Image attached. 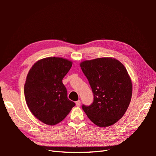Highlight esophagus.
Here are the masks:
<instances>
[{"mask_svg":"<svg viewBox=\"0 0 156 156\" xmlns=\"http://www.w3.org/2000/svg\"><path fill=\"white\" fill-rule=\"evenodd\" d=\"M75 104H76L77 107H79L80 105H81V101H80V100L77 101L76 102H75Z\"/></svg>","mask_w":156,"mask_h":156,"instance_id":"34e87169","label":"esophagus"}]
</instances>
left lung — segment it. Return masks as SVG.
I'll return each mask as SVG.
<instances>
[{"label":"left lung","instance_id":"1","mask_svg":"<svg viewBox=\"0 0 156 156\" xmlns=\"http://www.w3.org/2000/svg\"><path fill=\"white\" fill-rule=\"evenodd\" d=\"M80 66L94 94L93 103L83 105V111L99 127L115 124L125 114L132 96L131 80L124 66L104 57L83 61Z\"/></svg>","mask_w":156,"mask_h":156}]
</instances>
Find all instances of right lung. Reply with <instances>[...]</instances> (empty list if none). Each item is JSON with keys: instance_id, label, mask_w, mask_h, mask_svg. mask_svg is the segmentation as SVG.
Masks as SVG:
<instances>
[{"instance_id": "right-lung-1", "label": "right lung", "mask_w": 156, "mask_h": 156, "mask_svg": "<svg viewBox=\"0 0 156 156\" xmlns=\"http://www.w3.org/2000/svg\"><path fill=\"white\" fill-rule=\"evenodd\" d=\"M72 66L67 59L48 57L37 61L28 73L24 87L27 106L45 124H58L75 105L62 83Z\"/></svg>"}]
</instances>
